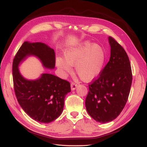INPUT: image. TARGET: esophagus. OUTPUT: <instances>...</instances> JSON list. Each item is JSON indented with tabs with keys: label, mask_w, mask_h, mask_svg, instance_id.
I'll list each match as a JSON object with an SVG mask.
<instances>
[{
	"label": "esophagus",
	"mask_w": 147,
	"mask_h": 147,
	"mask_svg": "<svg viewBox=\"0 0 147 147\" xmlns=\"http://www.w3.org/2000/svg\"><path fill=\"white\" fill-rule=\"evenodd\" d=\"M78 86V84H76L75 82H71V88L72 90H74L77 88Z\"/></svg>",
	"instance_id": "obj_1"
}]
</instances>
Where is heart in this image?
Returning a JSON list of instances; mask_svg holds the SVG:
<instances>
[{
    "label": "heart",
    "mask_w": 147,
    "mask_h": 147,
    "mask_svg": "<svg viewBox=\"0 0 147 147\" xmlns=\"http://www.w3.org/2000/svg\"><path fill=\"white\" fill-rule=\"evenodd\" d=\"M105 60V51L101 46L85 41L76 47L66 51L64 59L57 57L56 64L63 74L76 72L84 81L88 82L98 77L101 72Z\"/></svg>",
    "instance_id": "obj_1"
}]
</instances>
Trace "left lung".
<instances>
[{
    "label": "left lung",
    "mask_w": 147,
    "mask_h": 147,
    "mask_svg": "<svg viewBox=\"0 0 147 147\" xmlns=\"http://www.w3.org/2000/svg\"><path fill=\"white\" fill-rule=\"evenodd\" d=\"M111 57L96 79L88 85L86 99L88 114L102 123L116 118L128 99L132 74L128 56L124 48L109 37Z\"/></svg>",
    "instance_id": "left-lung-1"
}]
</instances>
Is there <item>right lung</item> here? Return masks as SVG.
<instances>
[{
  "instance_id": "right-lung-1",
  "label": "right lung",
  "mask_w": 147,
  "mask_h": 147,
  "mask_svg": "<svg viewBox=\"0 0 147 147\" xmlns=\"http://www.w3.org/2000/svg\"><path fill=\"white\" fill-rule=\"evenodd\" d=\"M30 55L38 57L47 68L55 67L54 49L42 42H24L13 61L14 90L19 104L28 115L37 121L49 123L62 113L65 96L71 92L70 83L48 73L42 74L35 80L24 78L19 71L18 65Z\"/></svg>"
}]
</instances>
